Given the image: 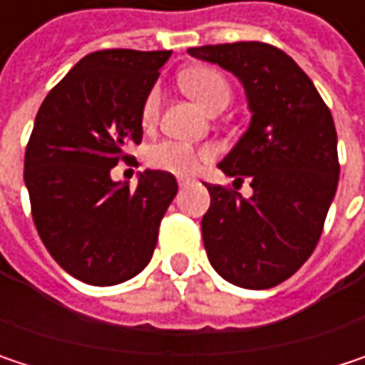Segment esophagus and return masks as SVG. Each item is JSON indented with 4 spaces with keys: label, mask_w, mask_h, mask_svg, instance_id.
<instances>
[{
    "label": "esophagus",
    "mask_w": 365,
    "mask_h": 365,
    "mask_svg": "<svg viewBox=\"0 0 365 365\" xmlns=\"http://www.w3.org/2000/svg\"><path fill=\"white\" fill-rule=\"evenodd\" d=\"M190 183V180H180V187H185Z\"/></svg>",
    "instance_id": "1"
}]
</instances>
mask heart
I'll use <instances>...</instances> for the list:
<instances>
[{"label":"heart","instance_id":"1","mask_svg":"<svg viewBox=\"0 0 365 365\" xmlns=\"http://www.w3.org/2000/svg\"><path fill=\"white\" fill-rule=\"evenodd\" d=\"M183 88L200 101L207 110L222 111L232 99V88L226 76L213 67H196L187 69L182 76ZM160 113V88L154 86L145 95L141 103V126L152 128ZM213 156V150L209 145H194L175 139H163L148 148L145 160L152 169H160L173 175H192L202 163H207Z\"/></svg>","mask_w":365,"mask_h":365}]
</instances>
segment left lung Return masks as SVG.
I'll use <instances>...</instances> for the list:
<instances>
[{"mask_svg": "<svg viewBox=\"0 0 365 365\" xmlns=\"http://www.w3.org/2000/svg\"><path fill=\"white\" fill-rule=\"evenodd\" d=\"M245 86L252 124L220 169L230 185L205 183L202 243L230 283L268 289L289 279L315 252L338 185V139L329 108L311 78L277 46L235 41L187 48ZM250 179L252 199L236 185Z\"/></svg>", "mask_w": 365, "mask_h": 365, "instance_id": "obj_1", "label": "left lung"}]
</instances>
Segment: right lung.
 I'll return each instance as SVG.
<instances>
[{"label":"right lung","mask_w":365,"mask_h":365,"mask_svg":"<svg viewBox=\"0 0 365 365\" xmlns=\"http://www.w3.org/2000/svg\"><path fill=\"white\" fill-rule=\"evenodd\" d=\"M171 50L110 48L86 54L43 99L25 150V183L37 235L71 277L115 285L139 274L178 194L167 171L135 190L111 182L141 143V103Z\"/></svg>","instance_id":"1"}]
</instances>
